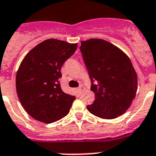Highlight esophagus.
I'll use <instances>...</instances> for the list:
<instances>
[{
	"label": "esophagus",
	"instance_id": "esophagus-1",
	"mask_svg": "<svg viewBox=\"0 0 156 156\" xmlns=\"http://www.w3.org/2000/svg\"><path fill=\"white\" fill-rule=\"evenodd\" d=\"M77 91H78V92H79L80 94H82V92L84 91V87H83V86H81V87H80L79 88L77 89Z\"/></svg>",
	"mask_w": 156,
	"mask_h": 156
}]
</instances>
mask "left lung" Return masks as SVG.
I'll list each match as a JSON object with an SVG mask.
<instances>
[{
    "label": "left lung",
    "mask_w": 156,
    "mask_h": 156,
    "mask_svg": "<svg viewBox=\"0 0 156 156\" xmlns=\"http://www.w3.org/2000/svg\"><path fill=\"white\" fill-rule=\"evenodd\" d=\"M80 43L91 90L95 94L87 110L103 119L122 115L131 106L137 90V74L129 58L106 40L90 38Z\"/></svg>",
    "instance_id": "left-lung-1"
}]
</instances>
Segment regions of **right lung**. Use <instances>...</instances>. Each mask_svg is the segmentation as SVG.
Masks as SVG:
<instances>
[{
    "mask_svg": "<svg viewBox=\"0 0 156 156\" xmlns=\"http://www.w3.org/2000/svg\"><path fill=\"white\" fill-rule=\"evenodd\" d=\"M77 43L46 39L27 53L16 77L17 95L34 119L52 123L69 114L76 97L64 92L59 79L62 65L76 50Z\"/></svg>",
    "mask_w": 156,
    "mask_h": 156,
    "instance_id": "add662e5",
    "label": "right lung"
}]
</instances>
